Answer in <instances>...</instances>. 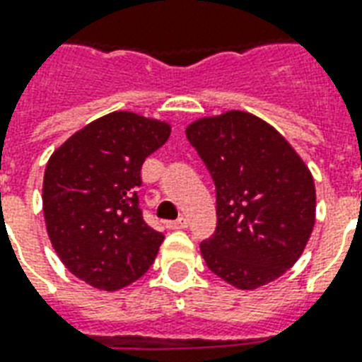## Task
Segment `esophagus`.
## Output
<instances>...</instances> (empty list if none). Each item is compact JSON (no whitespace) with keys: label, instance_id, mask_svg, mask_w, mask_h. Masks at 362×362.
I'll use <instances>...</instances> for the list:
<instances>
[{"label":"esophagus","instance_id":"1","mask_svg":"<svg viewBox=\"0 0 362 362\" xmlns=\"http://www.w3.org/2000/svg\"><path fill=\"white\" fill-rule=\"evenodd\" d=\"M186 226H188V221H186L184 216L176 218V221H168L167 222V228H170V230H180V228H186Z\"/></svg>","mask_w":362,"mask_h":362}]
</instances>
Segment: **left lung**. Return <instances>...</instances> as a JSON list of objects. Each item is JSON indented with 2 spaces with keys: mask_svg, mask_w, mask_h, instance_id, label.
<instances>
[{
  "mask_svg": "<svg viewBox=\"0 0 362 362\" xmlns=\"http://www.w3.org/2000/svg\"><path fill=\"white\" fill-rule=\"evenodd\" d=\"M186 138L215 182L216 228L202 242L209 270L240 290L282 276L315 226V182L301 157L243 111L195 120Z\"/></svg>",
  "mask_w": 362,
  "mask_h": 362,
  "instance_id": "1",
  "label": "left lung"
}]
</instances>
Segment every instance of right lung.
Here are the masks:
<instances>
[{
	"instance_id": "obj_1",
	"label": "right lung",
	"mask_w": 362,
	"mask_h": 362,
	"mask_svg": "<svg viewBox=\"0 0 362 362\" xmlns=\"http://www.w3.org/2000/svg\"><path fill=\"white\" fill-rule=\"evenodd\" d=\"M170 127L128 111L71 136L44 174V216L59 259L74 276L115 291L146 274L165 235L144 221L141 165Z\"/></svg>"
}]
</instances>
